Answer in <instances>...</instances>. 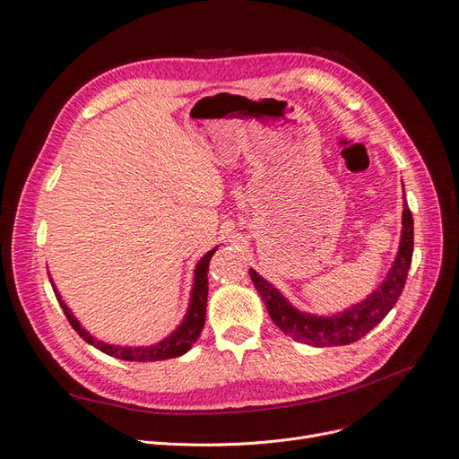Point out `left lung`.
<instances>
[{
  "label": "left lung",
  "instance_id": "8db88e82",
  "mask_svg": "<svg viewBox=\"0 0 459 459\" xmlns=\"http://www.w3.org/2000/svg\"><path fill=\"white\" fill-rule=\"evenodd\" d=\"M402 226H404V230H402L398 255L383 285L377 290H373L366 300L337 316L317 317L295 310L281 297L280 290L270 285L264 277H260L255 270H248L256 290L264 302H266V310L273 319V324L285 335L314 346H342L368 335L393 310L408 280V270L411 266L413 255V218L408 203H404V212H402Z\"/></svg>",
  "mask_w": 459,
  "mask_h": 459
}]
</instances>
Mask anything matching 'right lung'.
<instances>
[{
	"mask_svg": "<svg viewBox=\"0 0 459 459\" xmlns=\"http://www.w3.org/2000/svg\"><path fill=\"white\" fill-rule=\"evenodd\" d=\"M216 248L208 251L195 270V285H193V293H191V304L187 316L184 319V324L179 325L170 337H166L164 341H160L159 344L152 346H142V349H132V346H113V344H105L101 341L93 339L88 331L82 329V325L78 324V319L71 314V310L66 308V304L61 300V295L57 293V289L53 285V293L57 297L61 308L68 319V324L73 325V329L78 333V335L84 339L86 342L93 344L95 349H100L101 352L115 356L120 359H128V362H157V359H169V358H176L186 354L191 344L195 342L201 335V331L204 327V317H206V295H208V264H211V258L214 255ZM51 280V277H49Z\"/></svg>",
	"mask_w": 459,
	"mask_h": 459,
	"instance_id": "right-lung-1",
	"label": "right lung"
}]
</instances>
